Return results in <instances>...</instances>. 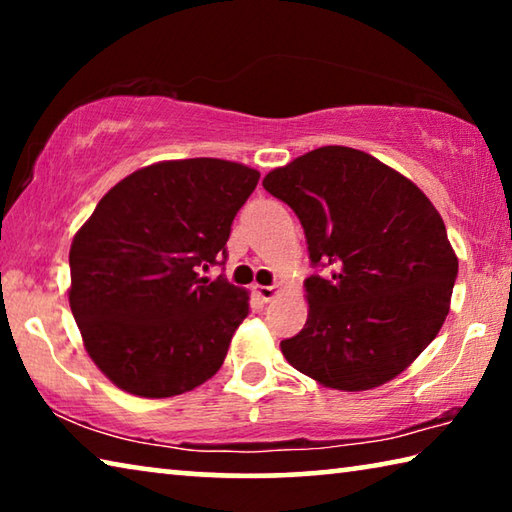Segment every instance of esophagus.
Instances as JSON below:
<instances>
[{"mask_svg":"<svg viewBox=\"0 0 512 512\" xmlns=\"http://www.w3.org/2000/svg\"><path fill=\"white\" fill-rule=\"evenodd\" d=\"M253 291H255L257 296L262 298L264 302H271V300L277 296V293H280V287H277V284H271V287H262V284H255Z\"/></svg>","mask_w":512,"mask_h":512,"instance_id":"obj_1","label":"esophagus"}]
</instances>
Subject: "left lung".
<instances>
[{
	"instance_id": "8db88e82",
	"label": "left lung",
	"mask_w": 512,
	"mask_h": 512,
	"mask_svg": "<svg viewBox=\"0 0 512 512\" xmlns=\"http://www.w3.org/2000/svg\"><path fill=\"white\" fill-rule=\"evenodd\" d=\"M305 228L309 316L284 359L336 391L391 381L436 339L458 259L436 207L402 173L348 146H320L266 173Z\"/></svg>"
}]
</instances>
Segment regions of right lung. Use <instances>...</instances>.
<instances>
[{
  "label": "right lung",
  "mask_w": 512,
  "mask_h": 512,
  "mask_svg": "<svg viewBox=\"0 0 512 512\" xmlns=\"http://www.w3.org/2000/svg\"><path fill=\"white\" fill-rule=\"evenodd\" d=\"M259 171L169 160L101 198L69 248V307L85 350L121 391L173 397L210 379L248 316V291L201 268L225 262Z\"/></svg>",
  "instance_id": "add662e5"
}]
</instances>
